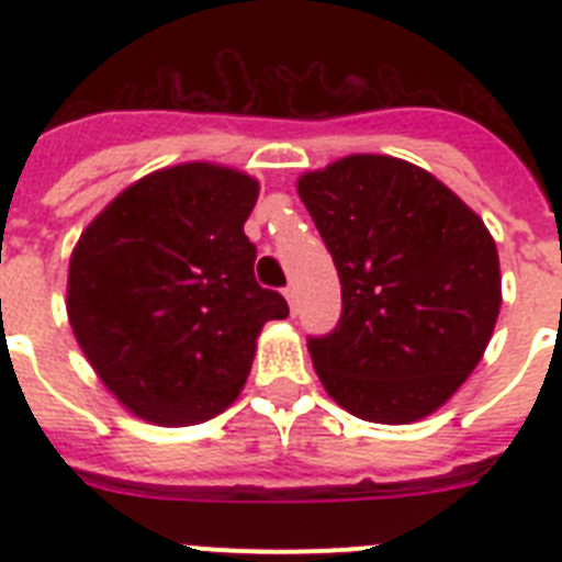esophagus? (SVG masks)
Here are the masks:
<instances>
[{
  "mask_svg": "<svg viewBox=\"0 0 562 562\" xmlns=\"http://www.w3.org/2000/svg\"><path fill=\"white\" fill-rule=\"evenodd\" d=\"M284 297H286V304H290V312H292V315H295V310H297L295 290H292V286H286V290H284Z\"/></svg>",
  "mask_w": 562,
  "mask_h": 562,
  "instance_id": "obj_1",
  "label": "esophagus"
}]
</instances>
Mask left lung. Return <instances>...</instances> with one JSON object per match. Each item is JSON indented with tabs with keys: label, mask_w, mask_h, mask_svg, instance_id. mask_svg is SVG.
<instances>
[{
	"label": "left lung",
	"mask_w": 562,
	"mask_h": 562,
	"mask_svg": "<svg viewBox=\"0 0 562 562\" xmlns=\"http://www.w3.org/2000/svg\"><path fill=\"white\" fill-rule=\"evenodd\" d=\"M335 258L340 324L312 337L326 394L357 419L411 425L473 374L501 312L498 247L434 173L349 154L297 180Z\"/></svg>",
	"instance_id": "1"
}]
</instances>
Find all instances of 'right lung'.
<instances>
[{
	"label": "right lung",
	"mask_w": 562,
	"mask_h": 562,
	"mask_svg": "<svg viewBox=\"0 0 562 562\" xmlns=\"http://www.w3.org/2000/svg\"><path fill=\"white\" fill-rule=\"evenodd\" d=\"M256 200L250 173L180 162L132 182L78 238L69 326L137 419L182 428L222 414L245 389L261 326L290 315L252 276Z\"/></svg>",
	"instance_id": "add662e5"
}]
</instances>
